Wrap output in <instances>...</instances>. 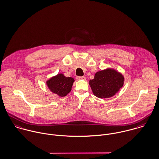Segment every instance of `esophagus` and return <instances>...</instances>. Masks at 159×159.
<instances>
[{"mask_svg":"<svg viewBox=\"0 0 159 159\" xmlns=\"http://www.w3.org/2000/svg\"><path fill=\"white\" fill-rule=\"evenodd\" d=\"M77 80H85V77H77Z\"/></svg>","mask_w":159,"mask_h":159,"instance_id":"34e87169","label":"esophagus"}]
</instances>
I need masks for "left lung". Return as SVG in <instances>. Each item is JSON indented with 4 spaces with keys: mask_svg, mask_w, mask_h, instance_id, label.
<instances>
[{
    "mask_svg": "<svg viewBox=\"0 0 159 159\" xmlns=\"http://www.w3.org/2000/svg\"><path fill=\"white\" fill-rule=\"evenodd\" d=\"M123 74L114 69L107 68L95 73L94 79L89 81V85L95 96L100 98H107L114 96L124 85Z\"/></svg>",
    "mask_w": 159,
    "mask_h": 159,
    "instance_id": "obj_1",
    "label": "left lung"
}]
</instances>
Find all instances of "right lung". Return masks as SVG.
Here are the masks:
<instances>
[{"label":"right lung","mask_w":159,"mask_h":159,"mask_svg":"<svg viewBox=\"0 0 159 159\" xmlns=\"http://www.w3.org/2000/svg\"><path fill=\"white\" fill-rule=\"evenodd\" d=\"M74 81L72 77H67L61 73L50 78L46 84L51 92L63 97L71 91Z\"/></svg>","instance_id":"right-lung-1"}]
</instances>
